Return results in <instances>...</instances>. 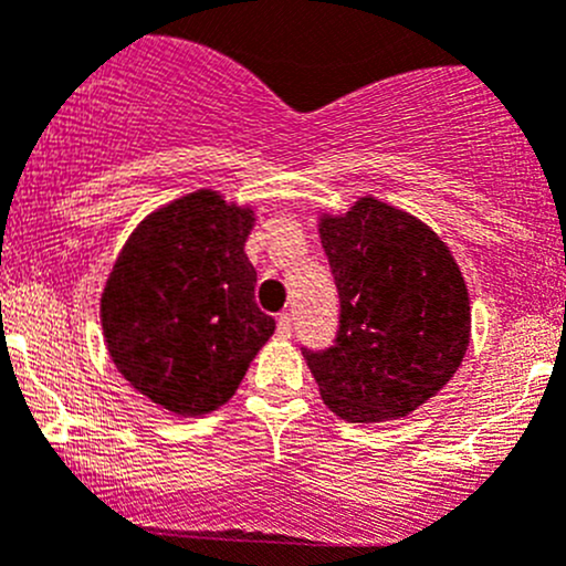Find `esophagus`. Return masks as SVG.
I'll return each mask as SVG.
<instances>
[{
    "label": "esophagus",
    "instance_id": "34e87169",
    "mask_svg": "<svg viewBox=\"0 0 566 566\" xmlns=\"http://www.w3.org/2000/svg\"><path fill=\"white\" fill-rule=\"evenodd\" d=\"M276 333L282 335V338H290V335H293V314H287V312L279 314V319H276Z\"/></svg>",
    "mask_w": 566,
    "mask_h": 566
}]
</instances>
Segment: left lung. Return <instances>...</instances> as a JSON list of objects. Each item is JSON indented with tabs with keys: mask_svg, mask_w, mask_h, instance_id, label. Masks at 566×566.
I'll use <instances>...</instances> for the list:
<instances>
[{
	"mask_svg": "<svg viewBox=\"0 0 566 566\" xmlns=\"http://www.w3.org/2000/svg\"><path fill=\"white\" fill-rule=\"evenodd\" d=\"M319 235L340 297L333 346L303 349L322 400L346 421L408 416L468 352L462 271L424 222L370 196L322 217Z\"/></svg>",
	"mask_w": 566,
	"mask_h": 566,
	"instance_id": "8db88e82",
	"label": "left lung"
}]
</instances>
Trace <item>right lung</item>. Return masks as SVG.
Here are the masks:
<instances>
[{
  "mask_svg": "<svg viewBox=\"0 0 566 566\" xmlns=\"http://www.w3.org/2000/svg\"><path fill=\"white\" fill-rule=\"evenodd\" d=\"M252 226L250 207L196 190L145 217L112 265L102 293L109 357L166 411L226 406L276 327L254 303Z\"/></svg>",
  "mask_w": 566,
  "mask_h": 566,
  "instance_id": "right-lung-1",
  "label": "right lung"
}]
</instances>
